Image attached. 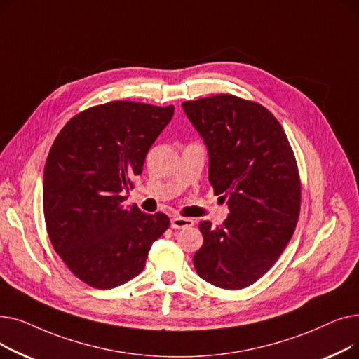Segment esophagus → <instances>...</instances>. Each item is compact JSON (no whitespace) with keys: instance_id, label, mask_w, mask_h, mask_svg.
<instances>
[{"instance_id":"34e87169","label":"esophagus","mask_w":359,"mask_h":359,"mask_svg":"<svg viewBox=\"0 0 359 359\" xmlns=\"http://www.w3.org/2000/svg\"><path fill=\"white\" fill-rule=\"evenodd\" d=\"M192 225H194V219H191V218H184V217H173L172 218V229H175V230L187 229V227H192Z\"/></svg>"}]
</instances>
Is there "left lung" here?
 <instances>
[{
  "label": "left lung",
  "mask_w": 359,
  "mask_h": 359,
  "mask_svg": "<svg viewBox=\"0 0 359 359\" xmlns=\"http://www.w3.org/2000/svg\"><path fill=\"white\" fill-rule=\"evenodd\" d=\"M210 151L214 195L227 199L229 218L202 221L198 275L222 290H243L279 259L297 227L301 180L285 130L256 102L215 94L182 103Z\"/></svg>",
  "instance_id": "1"
}]
</instances>
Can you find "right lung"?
Instances as JSON below:
<instances>
[{
  "label": "right lung",
  "instance_id": "obj_1",
  "mask_svg": "<svg viewBox=\"0 0 359 359\" xmlns=\"http://www.w3.org/2000/svg\"><path fill=\"white\" fill-rule=\"evenodd\" d=\"M175 107L116 100L88 107L56 135L45 164L43 214L55 252L84 284L110 290L142 272L170 218L123 194Z\"/></svg>",
  "mask_w": 359,
  "mask_h": 359
}]
</instances>
